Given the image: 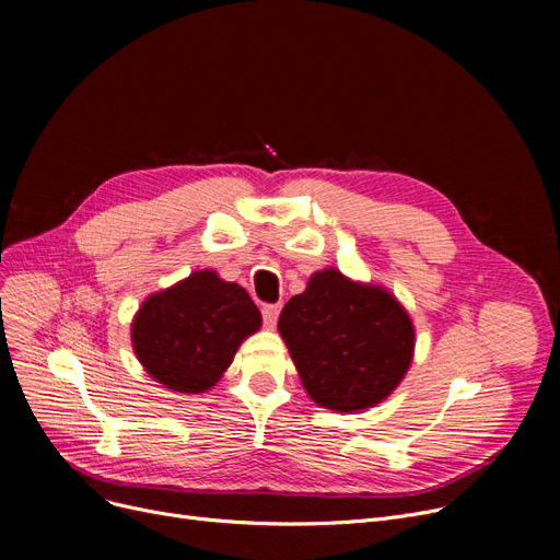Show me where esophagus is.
Masks as SVG:
<instances>
[{
    "mask_svg": "<svg viewBox=\"0 0 560 560\" xmlns=\"http://www.w3.org/2000/svg\"><path fill=\"white\" fill-rule=\"evenodd\" d=\"M260 313H262V322H265V327H275L277 325V317H279V313H281V306L279 304H265L262 308H260Z\"/></svg>",
    "mask_w": 560,
    "mask_h": 560,
    "instance_id": "34e87169",
    "label": "esophagus"
}]
</instances>
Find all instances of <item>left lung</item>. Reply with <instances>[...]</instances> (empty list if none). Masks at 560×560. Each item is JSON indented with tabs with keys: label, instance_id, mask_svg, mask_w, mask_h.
<instances>
[{
	"label": "left lung",
	"instance_id": "1",
	"mask_svg": "<svg viewBox=\"0 0 560 560\" xmlns=\"http://www.w3.org/2000/svg\"><path fill=\"white\" fill-rule=\"evenodd\" d=\"M279 334L313 401L363 410L386 399L413 359L416 331L401 304L376 285L315 272L279 315Z\"/></svg>",
	"mask_w": 560,
	"mask_h": 560
}]
</instances>
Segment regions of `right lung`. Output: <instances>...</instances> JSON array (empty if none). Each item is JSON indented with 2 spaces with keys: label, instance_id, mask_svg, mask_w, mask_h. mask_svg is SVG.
<instances>
[{
  "label": "right lung",
  "instance_id": "1",
  "mask_svg": "<svg viewBox=\"0 0 560 560\" xmlns=\"http://www.w3.org/2000/svg\"><path fill=\"white\" fill-rule=\"evenodd\" d=\"M258 327L260 313L243 285L199 270L140 306L131 340L138 361L159 384L197 395L215 386Z\"/></svg>",
  "mask_w": 560,
  "mask_h": 560
}]
</instances>
